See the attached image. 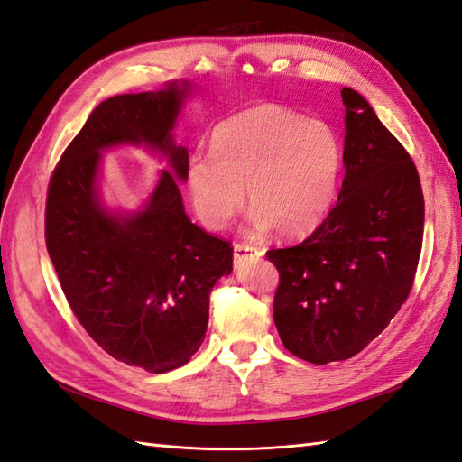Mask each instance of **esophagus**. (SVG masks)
I'll list each match as a JSON object with an SVG mask.
<instances>
[{
    "instance_id": "1",
    "label": "esophagus",
    "mask_w": 462,
    "mask_h": 462,
    "mask_svg": "<svg viewBox=\"0 0 462 462\" xmlns=\"http://www.w3.org/2000/svg\"><path fill=\"white\" fill-rule=\"evenodd\" d=\"M259 255H263V252L255 245L244 244V242L234 244V262H244L247 257H259Z\"/></svg>"
}]
</instances>
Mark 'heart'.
<instances>
[{"mask_svg": "<svg viewBox=\"0 0 462 462\" xmlns=\"http://www.w3.org/2000/svg\"><path fill=\"white\" fill-rule=\"evenodd\" d=\"M344 150L326 123L262 103L222 121L210 152H195L185 183L197 217L220 230L247 200L257 228L300 238L322 222L339 181Z\"/></svg>", "mask_w": 462, "mask_h": 462, "instance_id": "1", "label": "heart"}]
</instances>
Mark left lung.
Here are the masks:
<instances>
[{
    "instance_id": "8db88e82",
    "label": "left lung",
    "mask_w": 462,
    "mask_h": 462,
    "mask_svg": "<svg viewBox=\"0 0 462 462\" xmlns=\"http://www.w3.org/2000/svg\"><path fill=\"white\" fill-rule=\"evenodd\" d=\"M346 105V177L304 242L269 250L279 271L273 318L282 346L309 363L357 355L410 297L423 242L416 163L363 96Z\"/></svg>"
}]
</instances>
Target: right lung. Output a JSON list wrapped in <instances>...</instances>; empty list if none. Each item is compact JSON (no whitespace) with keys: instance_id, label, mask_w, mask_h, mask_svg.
I'll list each match as a JSON object with an SVG mask.
<instances>
[{"instance_id":"right-lung-1","label":"right lung","mask_w":462,"mask_h":462,"mask_svg":"<svg viewBox=\"0 0 462 462\" xmlns=\"http://www.w3.org/2000/svg\"><path fill=\"white\" fill-rule=\"evenodd\" d=\"M189 86L99 103L51 175L44 238L66 300L96 344L148 373L185 365L200 347L215 282L232 271V244L187 218L175 176L162 172L144 211L107 216L95 193L98 152L148 141L180 180L189 153L171 128Z\"/></svg>"}]
</instances>
